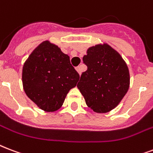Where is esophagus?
Here are the masks:
<instances>
[{"label": "esophagus", "instance_id": "1", "mask_svg": "<svg viewBox=\"0 0 153 153\" xmlns=\"http://www.w3.org/2000/svg\"><path fill=\"white\" fill-rule=\"evenodd\" d=\"M76 71H77V72H78V73L79 74V75H80V74H82V66H78V67H76Z\"/></svg>", "mask_w": 153, "mask_h": 153}]
</instances>
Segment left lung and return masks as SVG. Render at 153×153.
Listing matches in <instances>:
<instances>
[{
    "mask_svg": "<svg viewBox=\"0 0 153 153\" xmlns=\"http://www.w3.org/2000/svg\"><path fill=\"white\" fill-rule=\"evenodd\" d=\"M82 61L87 70L77 87L86 103L97 113H106L120 102L130 85L128 66L120 54L108 44L90 47Z\"/></svg>",
    "mask_w": 153,
    "mask_h": 153,
    "instance_id": "8db88e82",
    "label": "left lung"
}]
</instances>
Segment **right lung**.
<instances>
[{
    "mask_svg": "<svg viewBox=\"0 0 153 153\" xmlns=\"http://www.w3.org/2000/svg\"><path fill=\"white\" fill-rule=\"evenodd\" d=\"M79 79V74L71 64L70 57L49 41L33 50L22 69L25 94L47 112L61 108L67 93L76 86Z\"/></svg>",
    "mask_w": 153,
    "mask_h": 153,
    "instance_id": "obj_1",
    "label": "right lung"
}]
</instances>
